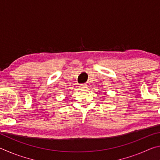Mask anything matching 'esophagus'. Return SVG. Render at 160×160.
I'll list each match as a JSON object with an SVG mask.
<instances>
[{
	"label": "esophagus",
	"mask_w": 160,
	"mask_h": 160,
	"mask_svg": "<svg viewBox=\"0 0 160 160\" xmlns=\"http://www.w3.org/2000/svg\"><path fill=\"white\" fill-rule=\"evenodd\" d=\"M80 87H81V88H82V89H86L87 88V85L86 84H85V83H83V84H81L80 85Z\"/></svg>",
	"instance_id": "1"
}]
</instances>
